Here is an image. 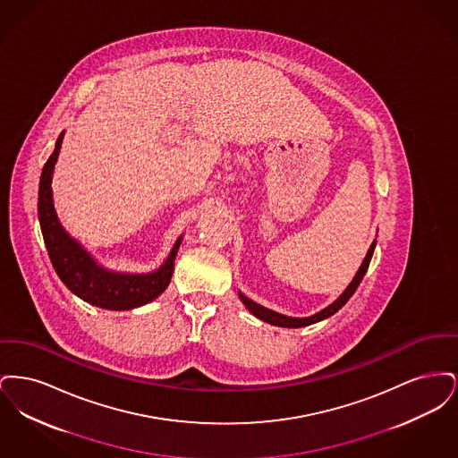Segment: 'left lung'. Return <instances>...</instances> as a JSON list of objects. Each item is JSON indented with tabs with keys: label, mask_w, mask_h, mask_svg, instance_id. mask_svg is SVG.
<instances>
[{
	"label": "left lung",
	"mask_w": 458,
	"mask_h": 458,
	"mask_svg": "<svg viewBox=\"0 0 458 458\" xmlns=\"http://www.w3.org/2000/svg\"><path fill=\"white\" fill-rule=\"evenodd\" d=\"M374 247H376V242H372V245H370L369 250H368V254H366V258H364L362 266L359 267L357 275L353 276V280H352V284L347 286V290H345V292H344V293H342V295H340L333 304L327 305V309L319 310V312H318V314H314V316H309V318H288V316L278 314V312H275V310H269V309H266V307H262V305L252 302V301H250L249 297H245L243 293H239L240 301L245 304V307H247V309H249L256 318H259V319H262L264 323H269V325H273V327H309V325H314V323H318V321H323V319H327L329 316H333L335 312H338L344 305L349 302L350 297L355 293L357 286L360 284L362 278H364V275H366V271H368V267H369L370 258H372Z\"/></svg>",
	"instance_id": "8db88e82"
}]
</instances>
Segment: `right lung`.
I'll return each instance as SVG.
<instances>
[{"label":"right lung","mask_w":458,"mask_h":458,"mask_svg":"<svg viewBox=\"0 0 458 458\" xmlns=\"http://www.w3.org/2000/svg\"><path fill=\"white\" fill-rule=\"evenodd\" d=\"M64 131L56 140V148L49 159L44 163L43 174L39 182V200L38 215L41 223L44 243L49 254L51 264L66 284L70 292L86 301L89 304L111 309V310H129L139 305L148 304L161 295L170 284L174 275V258L180 247L182 237L174 242V249L166 262L154 273L148 275H122L111 273L98 266L88 252L68 237L60 225L53 206L51 180L55 163L62 148Z\"/></svg>","instance_id":"1"}]
</instances>
